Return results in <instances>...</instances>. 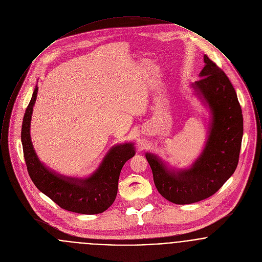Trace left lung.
I'll return each instance as SVG.
<instances>
[{
    "mask_svg": "<svg viewBox=\"0 0 262 262\" xmlns=\"http://www.w3.org/2000/svg\"><path fill=\"white\" fill-rule=\"evenodd\" d=\"M200 80L191 86L210 110L206 144L190 168L171 170L156 155L146 153L157 190L176 204H189L214 194L237 168L244 134L237 93L224 72L204 55Z\"/></svg>",
    "mask_w": 262,
    "mask_h": 262,
    "instance_id": "left-lung-1",
    "label": "left lung"
}]
</instances>
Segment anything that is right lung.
I'll return each instance as SVG.
<instances>
[{
	"instance_id": "obj_1",
	"label": "right lung",
	"mask_w": 262,
	"mask_h": 262,
	"mask_svg": "<svg viewBox=\"0 0 262 262\" xmlns=\"http://www.w3.org/2000/svg\"><path fill=\"white\" fill-rule=\"evenodd\" d=\"M37 92L38 88L35 86L21 126L24 155L30 179L41 192L62 209L89 215L107 210L116 200L123 166L136 154L134 143L115 145L104 157L99 168L85 179L66 177L54 172L39 160L30 138L31 115Z\"/></svg>"
}]
</instances>
